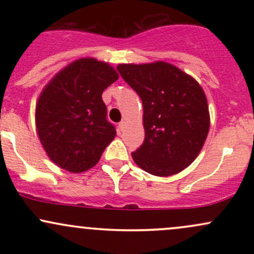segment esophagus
Returning a JSON list of instances; mask_svg holds the SVG:
<instances>
[{"mask_svg":"<svg viewBox=\"0 0 254 254\" xmlns=\"http://www.w3.org/2000/svg\"><path fill=\"white\" fill-rule=\"evenodd\" d=\"M118 127H119V130H121V131H124V129H125V122L122 121L121 123L118 124Z\"/></svg>","mask_w":254,"mask_h":254,"instance_id":"34e87169","label":"esophagus"}]
</instances>
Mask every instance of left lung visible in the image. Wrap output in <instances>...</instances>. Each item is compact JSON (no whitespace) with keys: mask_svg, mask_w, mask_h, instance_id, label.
<instances>
[{"mask_svg":"<svg viewBox=\"0 0 254 254\" xmlns=\"http://www.w3.org/2000/svg\"><path fill=\"white\" fill-rule=\"evenodd\" d=\"M123 80L143 104L144 142L132 155L157 177L182 172L193 162L208 136L210 118L203 89L172 64H119Z\"/></svg>","mask_w":254,"mask_h":254,"instance_id":"obj_1","label":"left lung"}]
</instances>
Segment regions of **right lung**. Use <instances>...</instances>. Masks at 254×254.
<instances>
[{
	"mask_svg": "<svg viewBox=\"0 0 254 254\" xmlns=\"http://www.w3.org/2000/svg\"><path fill=\"white\" fill-rule=\"evenodd\" d=\"M118 78L107 63L81 58L50 81L36 109V125L44 149L52 161L72 173L98 164L115 138L107 121L103 92Z\"/></svg>",
	"mask_w": 254,
	"mask_h": 254,
	"instance_id": "1",
	"label": "right lung"
}]
</instances>
